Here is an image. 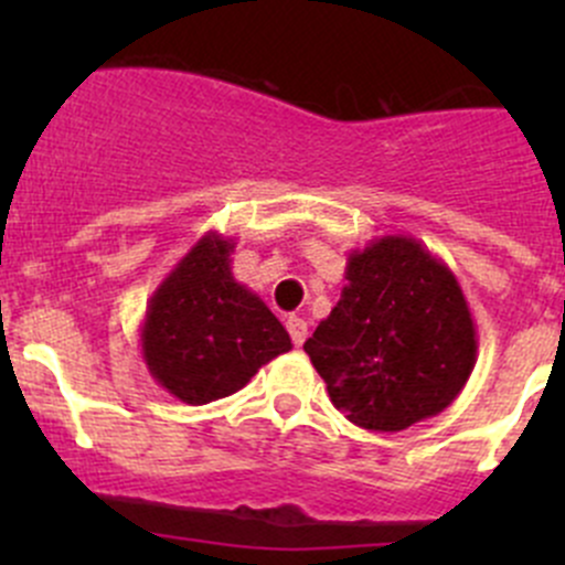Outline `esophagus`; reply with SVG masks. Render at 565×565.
I'll list each match as a JSON object with an SVG mask.
<instances>
[{
  "mask_svg": "<svg viewBox=\"0 0 565 565\" xmlns=\"http://www.w3.org/2000/svg\"><path fill=\"white\" fill-rule=\"evenodd\" d=\"M287 330H289V335H292L295 347H300L306 341V335H309V322H306L303 317L292 315L287 319Z\"/></svg>",
  "mask_w": 565,
  "mask_h": 565,
  "instance_id": "1",
  "label": "esophagus"
}]
</instances>
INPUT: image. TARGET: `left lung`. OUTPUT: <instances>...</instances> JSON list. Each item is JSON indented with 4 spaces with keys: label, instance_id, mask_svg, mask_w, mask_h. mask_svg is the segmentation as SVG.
<instances>
[{
    "label": "left lung",
    "instance_id": "obj_1",
    "mask_svg": "<svg viewBox=\"0 0 565 565\" xmlns=\"http://www.w3.org/2000/svg\"><path fill=\"white\" fill-rule=\"evenodd\" d=\"M339 303L303 344L330 402L372 431L443 413L470 380L478 333L451 267L409 235L347 256Z\"/></svg>",
    "mask_w": 565,
    "mask_h": 565
}]
</instances>
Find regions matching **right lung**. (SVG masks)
Listing matches in <instances>:
<instances>
[{
  "instance_id": "add662e5",
  "label": "right lung",
  "mask_w": 565,
  "mask_h": 565,
  "mask_svg": "<svg viewBox=\"0 0 565 565\" xmlns=\"http://www.w3.org/2000/svg\"><path fill=\"white\" fill-rule=\"evenodd\" d=\"M235 241L207 232L147 300L141 358L161 388L185 404L241 391L273 358L292 350L276 315L232 276Z\"/></svg>"
}]
</instances>
